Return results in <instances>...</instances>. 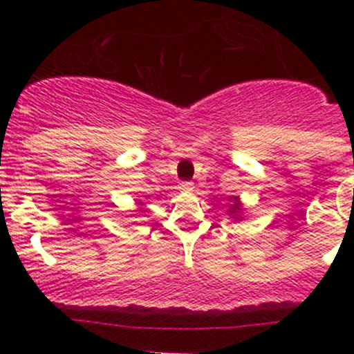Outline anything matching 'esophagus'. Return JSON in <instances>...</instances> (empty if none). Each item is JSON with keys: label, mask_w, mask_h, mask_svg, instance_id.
I'll return each instance as SVG.
<instances>
[{"label": "esophagus", "mask_w": 354, "mask_h": 354, "mask_svg": "<svg viewBox=\"0 0 354 354\" xmlns=\"http://www.w3.org/2000/svg\"><path fill=\"white\" fill-rule=\"evenodd\" d=\"M180 190L192 192V190H194V183H190V181H183V183L180 185Z\"/></svg>", "instance_id": "obj_1"}]
</instances>
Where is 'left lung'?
I'll return each instance as SVG.
<instances>
[{"label": "left lung", "mask_w": 354, "mask_h": 354, "mask_svg": "<svg viewBox=\"0 0 354 354\" xmlns=\"http://www.w3.org/2000/svg\"><path fill=\"white\" fill-rule=\"evenodd\" d=\"M231 207L227 210V216L234 221H243V203L240 202V197H231Z\"/></svg>", "instance_id": "obj_1"}]
</instances>
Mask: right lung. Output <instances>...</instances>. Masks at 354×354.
I'll return each mask as SVG.
<instances>
[{
  "mask_svg": "<svg viewBox=\"0 0 354 354\" xmlns=\"http://www.w3.org/2000/svg\"><path fill=\"white\" fill-rule=\"evenodd\" d=\"M138 205H142V203H138Z\"/></svg>",
  "mask_w": 354,
  "mask_h": 354,
  "instance_id": "1",
  "label": "right lung"
}]
</instances>
